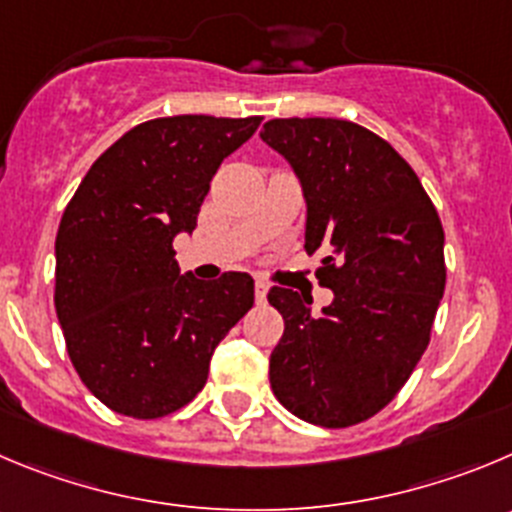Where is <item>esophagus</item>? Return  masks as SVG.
<instances>
[{
    "label": "esophagus",
    "mask_w": 512,
    "mask_h": 512,
    "mask_svg": "<svg viewBox=\"0 0 512 512\" xmlns=\"http://www.w3.org/2000/svg\"><path fill=\"white\" fill-rule=\"evenodd\" d=\"M267 290H270V285L265 283V280H255V300L257 305H262L267 300Z\"/></svg>",
    "instance_id": "1"
}]
</instances>
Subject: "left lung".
<instances>
[{
    "instance_id": "left-lung-1",
    "label": "left lung",
    "mask_w": 512,
    "mask_h": 512,
    "mask_svg": "<svg viewBox=\"0 0 512 512\" xmlns=\"http://www.w3.org/2000/svg\"><path fill=\"white\" fill-rule=\"evenodd\" d=\"M262 141L290 161L308 202L305 252H323L313 298L270 288L285 321L270 386L318 427L366 422L399 394L429 346L444 293V229L412 166L369 128L341 118H272Z\"/></svg>"
}]
</instances>
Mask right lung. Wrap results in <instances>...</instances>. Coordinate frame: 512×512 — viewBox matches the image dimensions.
Instances as JSON below:
<instances>
[{
    "label": "right lung",
    "mask_w": 512,
    "mask_h": 512,
    "mask_svg": "<svg viewBox=\"0 0 512 512\" xmlns=\"http://www.w3.org/2000/svg\"><path fill=\"white\" fill-rule=\"evenodd\" d=\"M262 118L138 123L98 156L55 240V310L80 381L108 409L159 419L207 384L209 361L255 303L247 272L181 275L174 237L197 227L219 164Z\"/></svg>",
    "instance_id": "obj_1"
}]
</instances>
